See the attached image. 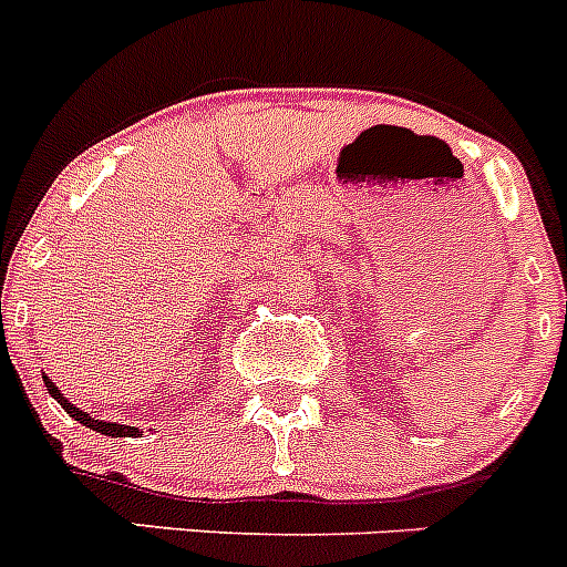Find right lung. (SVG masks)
Listing matches in <instances>:
<instances>
[{"label":"right lung","instance_id":"obj_1","mask_svg":"<svg viewBox=\"0 0 567 567\" xmlns=\"http://www.w3.org/2000/svg\"><path fill=\"white\" fill-rule=\"evenodd\" d=\"M42 378H44V385H48V394H50V398L56 400V403L62 405V409L70 414V417L79 420V423L87 425V429H93V432L107 434V437H135V434H142V432H138V429H135V425H122V423H110V420L90 417L87 412H82V409H76V405L70 403L68 398H64L62 389H59V385L53 383V380H50L48 374H42Z\"/></svg>","mask_w":567,"mask_h":567}]
</instances>
